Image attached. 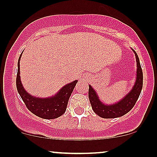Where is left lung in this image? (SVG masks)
Returning <instances> with one entry per match:
<instances>
[{"instance_id":"8db88e82","label":"left lung","mask_w":157,"mask_h":157,"mask_svg":"<svg viewBox=\"0 0 157 157\" xmlns=\"http://www.w3.org/2000/svg\"><path fill=\"white\" fill-rule=\"evenodd\" d=\"M136 55L137 62V75L136 81L132 89L128 94H126L121 101L112 104L105 105L99 100L97 92L90 85H89L88 97L94 112L102 118H115L124 115L132 109L139 99L143 85V72L140 64L139 59L136 52L132 49Z\"/></svg>"}]
</instances>
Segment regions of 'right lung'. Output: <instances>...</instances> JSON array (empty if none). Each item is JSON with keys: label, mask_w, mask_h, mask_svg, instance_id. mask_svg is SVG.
Instances as JSON below:
<instances>
[{"label": "right lung", "mask_w": 157, "mask_h": 157, "mask_svg": "<svg viewBox=\"0 0 157 157\" xmlns=\"http://www.w3.org/2000/svg\"><path fill=\"white\" fill-rule=\"evenodd\" d=\"M20 55L18 61V72L16 76V87L28 110L37 117L43 119H55L64 114L70 95L78 81L63 86L57 94L48 98H37L26 92L20 79Z\"/></svg>", "instance_id": "add662e5"}]
</instances>
